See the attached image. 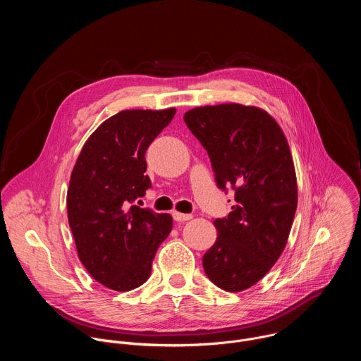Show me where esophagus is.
<instances>
[{"label": "esophagus", "mask_w": 361, "mask_h": 361, "mask_svg": "<svg viewBox=\"0 0 361 361\" xmlns=\"http://www.w3.org/2000/svg\"><path fill=\"white\" fill-rule=\"evenodd\" d=\"M173 217L176 221H188L192 219L191 214H184V213H178V212H173Z\"/></svg>", "instance_id": "obj_1"}]
</instances>
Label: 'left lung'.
I'll use <instances>...</instances> for the list:
<instances>
[{"label": "left lung", "instance_id": "left-lung-1", "mask_svg": "<svg viewBox=\"0 0 361 361\" xmlns=\"http://www.w3.org/2000/svg\"><path fill=\"white\" fill-rule=\"evenodd\" d=\"M207 149L220 188L235 190L233 212L217 219L219 237L202 267L220 288L238 293L260 281L284 251L297 209V177L288 141L263 109L237 102L184 114Z\"/></svg>", "mask_w": 361, "mask_h": 361}]
</instances>
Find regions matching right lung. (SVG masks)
<instances>
[{"label":"right lung","mask_w":361,"mask_h":361,"mask_svg":"<svg viewBox=\"0 0 361 361\" xmlns=\"http://www.w3.org/2000/svg\"><path fill=\"white\" fill-rule=\"evenodd\" d=\"M176 109L124 110L88 137L70 177L67 214L78 259L102 286L144 284L154 255L173 228L170 214L130 205L149 188L145 151Z\"/></svg>","instance_id":"1"}]
</instances>
